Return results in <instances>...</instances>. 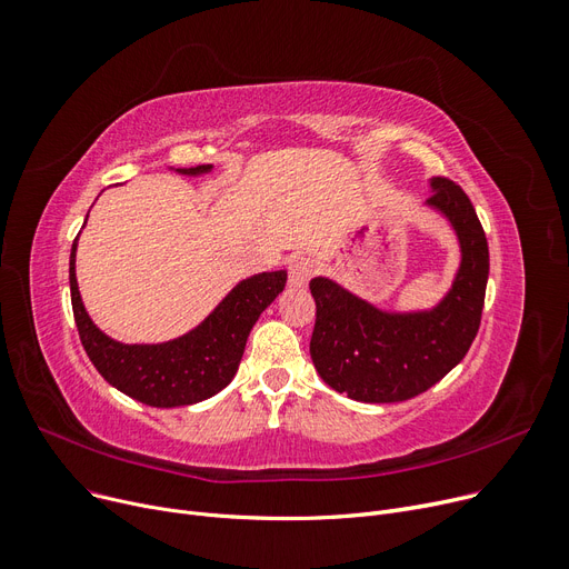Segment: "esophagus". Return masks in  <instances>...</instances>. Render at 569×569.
Listing matches in <instances>:
<instances>
[{
    "mask_svg": "<svg viewBox=\"0 0 569 569\" xmlns=\"http://www.w3.org/2000/svg\"><path fill=\"white\" fill-rule=\"evenodd\" d=\"M313 277V260L307 256H292L288 260V283L292 288H305Z\"/></svg>",
    "mask_w": 569,
    "mask_h": 569,
    "instance_id": "obj_1",
    "label": "esophagus"
}]
</instances>
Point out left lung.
<instances>
[{"mask_svg":"<svg viewBox=\"0 0 569 569\" xmlns=\"http://www.w3.org/2000/svg\"><path fill=\"white\" fill-rule=\"evenodd\" d=\"M428 204L451 220L460 269L432 311L388 313L330 279L309 283L316 300L311 360L320 379L358 402H405L432 388L465 358L479 326L488 281V241L465 190L432 179Z\"/></svg>","mask_w":569,"mask_h":569,"instance_id":"8db88e82","label":"left lung"}]
</instances>
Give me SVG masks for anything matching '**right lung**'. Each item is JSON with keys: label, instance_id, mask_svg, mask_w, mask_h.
Here are the masks:
<instances>
[{"label": "right lung", "instance_id": "obj_1", "mask_svg": "<svg viewBox=\"0 0 569 569\" xmlns=\"http://www.w3.org/2000/svg\"><path fill=\"white\" fill-rule=\"evenodd\" d=\"M211 164L179 167L181 174H204ZM79 239V237H77ZM77 239L69 256L71 309L90 362L113 388L148 407H186L223 390L237 375L246 339L260 313L286 288L288 274L262 271L241 281L213 313L188 335L164 343H120L109 339L83 309L77 283Z\"/></svg>", "mask_w": 569, "mask_h": 569}]
</instances>
